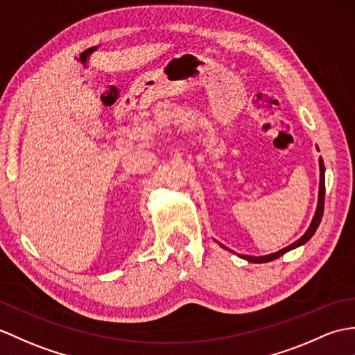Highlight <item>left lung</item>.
<instances>
[{"label": "left lung", "instance_id": "left-lung-1", "mask_svg": "<svg viewBox=\"0 0 355 355\" xmlns=\"http://www.w3.org/2000/svg\"><path fill=\"white\" fill-rule=\"evenodd\" d=\"M319 169H320V183H319V202H318V209H316V213H315V218H313L311 224H310V228L306 232V234H304L300 241H296L295 243L286 246V248L279 250L278 252H274V254H269V255H263V257H251V255H242V257L245 260H248L251 263H266V261H272L275 260L278 257H282L283 254H286L287 251H291L293 248H298V246L304 245L306 242L310 241V237L315 234V232L318 230L319 224H320V219H322V215H324V202H325V166H324V162L322 159H319ZM224 246V245H222ZM225 248V246H224Z\"/></svg>", "mask_w": 355, "mask_h": 355}]
</instances>
